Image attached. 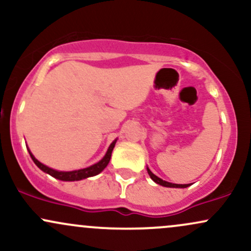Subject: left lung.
<instances>
[{"label": "left lung", "instance_id": "8db88e82", "mask_svg": "<svg viewBox=\"0 0 251 251\" xmlns=\"http://www.w3.org/2000/svg\"><path fill=\"white\" fill-rule=\"evenodd\" d=\"M148 172L150 175V177L152 178V180L155 181L157 184H159V185H163V186H166V188H188L189 184H172V183H169V181H165L163 179H160L159 177H157V176L152 174L151 171H150V169L148 168Z\"/></svg>", "mask_w": 251, "mask_h": 251}]
</instances>
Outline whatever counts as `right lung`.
I'll list each match as a JSON object with an SVG mask.
<instances>
[{"label": "right lung", "mask_w": 251, "mask_h": 251, "mask_svg": "<svg viewBox=\"0 0 251 251\" xmlns=\"http://www.w3.org/2000/svg\"><path fill=\"white\" fill-rule=\"evenodd\" d=\"M116 142L117 140H114V142L109 145V148L107 150V152H106L105 157H103L99 163L94 164V165L89 166V168L76 170V171H68V172L56 171V170H53V169L48 168V166L43 165L42 163H40L39 160L35 159V157L30 153L29 150H28V151H29V154H30L31 159H33V162L35 163L37 168L41 169L43 172L50 175L51 177L56 178V179L65 180V181H74V180L85 179V178H88V177H93V176H97L98 174H100V172H101L102 170L107 166V164L109 163V159H111V155H112V151H113L114 145H116Z\"/></svg>", "instance_id": "right-lung-1"}]
</instances>
